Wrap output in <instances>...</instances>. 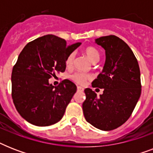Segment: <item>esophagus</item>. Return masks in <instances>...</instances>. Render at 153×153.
Returning a JSON list of instances; mask_svg holds the SVG:
<instances>
[{
  "mask_svg": "<svg viewBox=\"0 0 153 153\" xmlns=\"http://www.w3.org/2000/svg\"><path fill=\"white\" fill-rule=\"evenodd\" d=\"M77 90H78V91H83V88L81 87V86H78V87H77Z\"/></svg>",
  "mask_w": 153,
  "mask_h": 153,
  "instance_id": "esophagus-1",
  "label": "esophagus"
}]
</instances>
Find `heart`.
Masks as SVG:
<instances>
[{"label": "heart", "mask_w": 153, "mask_h": 153, "mask_svg": "<svg viewBox=\"0 0 153 153\" xmlns=\"http://www.w3.org/2000/svg\"><path fill=\"white\" fill-rule=\"evenodd\" d=\"M84 53L90 59L91 62H94V63L98 62L99 59H100L99 51L95 48H94V47H86V48L84 49ZM74 58H75V54H74V52H72L68 55V56L66 59V62H65L66 67L67 68H71L73 67ZM91 77L90 74H84L82 72H76V73H74V74H73L71 76V79L73 81L75 82L76 83L80 84V85H83V84L86 83V82L87 80H89V79H91Z\"/></svg>", "instance_id": "obj_1"}]
</instances>
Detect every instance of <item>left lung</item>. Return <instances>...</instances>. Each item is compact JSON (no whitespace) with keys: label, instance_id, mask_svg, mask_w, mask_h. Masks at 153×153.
<instances>
[{"label":"left lung","instance_id":"left-lung-1","mask_svg":"<svg viewBox=\"0 0 153 153\" xmlns=\"http://www.w3.org/2000/svg\"><path fill=\"white\" fill-rule=\"evenodd\" d=\"M95 43L105 49V62L92 86L104 91L98 98L91 89H85L82 110L86 121L95 128L113 130L129 118L140 98V67L133 51L119 37L102 36Z\"/></svg>","mask_w":153,"mask_h":153}]
</instances>
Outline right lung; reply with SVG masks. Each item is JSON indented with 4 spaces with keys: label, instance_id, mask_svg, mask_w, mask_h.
<instances>
[{
    "label": "right lung",
    "instance_id": "right-lung-1",
    "mask_svg": "<svg viewBox=\"0 0 153 153\" xmlns=\"http://www.w3.org/2000/svg\"><path fill=\"white\" fill-rule=\"evenodd\" d=\"M80 45L67 46L65 39L46 35L29 42L20 52L12 72V97L27 122L48 126L62 119L77 87L68 79L54 86L48 79L65 71L66 59Z\"/></svg>",
    "mask_w": 153,
    "mask_h": 153
}]
</instances>
